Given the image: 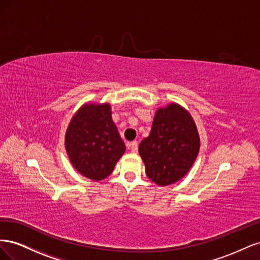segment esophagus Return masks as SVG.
Segmentation results:
<instances>
[{
    "label": "esophagus",
    "mask_w": 260,
    "mask_h": 260,
    "mask_svg": "<svg viewBox=\"0 0 260 260\" xmlns=\"http://www.w3.org/2000/svg\"><path fill=\"white\" fill-rule=\"evenodd\" d=\"M138 142L137 141H133V142H128L127 143V147L129 148V149H131V152H133V153H137L138 152Z\"/></svg>",
    "instance_id": "1"
}]
</instances>
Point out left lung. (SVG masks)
Wrapping results in <instances>:
<instances>
[{"label":"left lung","mask_w":260,"mask_h":260,"mask_svg":"<svg viewBox=\"0 0 260 260\" xmlns=\"http://www.w3.org/2000/svg\"><path fill=\"white\" fill-rule=\"evenodd\" d=\"M199 151L200 137L192 117L175 103L156 112L151 133L139 145L146 175L158 185L183 178Z\"/></svg>","instance_id":"1"}]
</instances>
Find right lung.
I'll use <instances>...</instances> for the list:
<instances>
[{
	"label": "right lung",
	"mask_w": 260,
	"mask_h": 260,
	"mask_svg": "<svg viewBox=\"0 0 260 260\" xmlns=\"http://www.w3.org/2000/svg\"><path fill=\"white\" fill-rule=\"evenodd\" d=\"M65 146L73 166L84 177L99 181L111 175L125 151L111 105H83L68 125Z\"/></svg>",
	"instance_id": "right-lung-1"
}]
</instances>
